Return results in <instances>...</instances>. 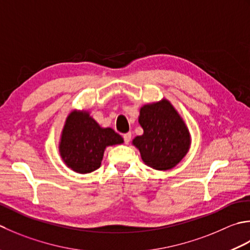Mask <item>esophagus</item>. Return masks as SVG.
Returning <instances> with one entry per match:
<instances>
[{
	"label": "esophagus",
	"instance_id": "esophagus-1",
	"mask_svg": "<svg viewBox=\"0 0 250 250\" xmlns=\"http://www.w3.org/2000/svg\"><path fill=\"white\" fill-rule=\"evenodd\" d=\"M123 138H124V142H125V144H126V145L128 144V142H129L130 139H131V132H126V134L123 135Z\"/></svg>",
	"mask_w": 250,
	"mask_h": 250
}]
</instances>
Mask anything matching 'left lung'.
<instances>
[{
  "instance_id": "left-lung-1",
  "label": "left lung",
  "mask_w": 250,
  "mask_h": 250,
  "mask_svg": "<svg viewBox=\"0 0 250 250\" xmlns=\"http://www.w3.org/2000/svg\"><path fill=\"white\" fill-rule=\"evenodd\" d=\"M139 124L144 135L136 137L132 144L139 149L146 165L167 170L185 157L190 146L189 130L169 101L142 106Z\"/></svg>"
}]
</instances>
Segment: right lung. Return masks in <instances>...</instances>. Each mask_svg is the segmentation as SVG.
Returning a JSON list of instances; mask_svg holds the SVG:
<instances>
[{
  "mask_svg": "<svg viewBox=\"0 0 250 250\" xmlns=\"http://www.w3.org/2000/svg\"><path fill=\"white\" fill-rule=\"evenodd\" d=\"M123 141L112 128H101L88 113L74 111L65 121L59 149L70 168L79 174H88L100 167L105 146Z\"/></svg>",
  "mask_w": 250,
  "mask_h": 250,
  "instance_id": "obj_1",
  "label": "right lung"
}]
</instances>
